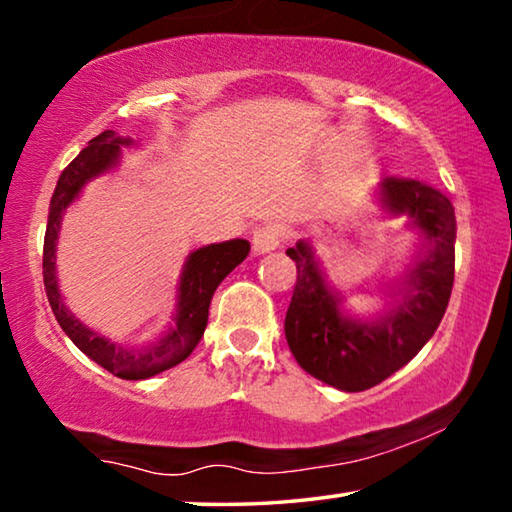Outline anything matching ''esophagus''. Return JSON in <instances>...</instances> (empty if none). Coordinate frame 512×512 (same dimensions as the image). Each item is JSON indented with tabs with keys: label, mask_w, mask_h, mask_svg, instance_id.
I'll use <instances>...</instances> for the list:
<instances>
[{
	"label": "esophagus",
	"mask_w": 512,
	"mask_h": 512,
	"mask_svg": "<svg viewBox=\"0 0 512 512\" xmlns=\"http://www.w3.org/2000/svg\"><path fill=\"white\" fill-rule=\"evenodd\" d=\"M281 244V228L277 224H263L254 228L251 233V247L254 254H270V251L279 249Z\"/></svg>",
	"instance_id": "34e87169"
}]
</instances>
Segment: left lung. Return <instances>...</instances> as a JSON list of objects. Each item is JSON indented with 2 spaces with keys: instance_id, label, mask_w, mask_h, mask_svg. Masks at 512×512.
Returning <instances> with one entry per match:
<instances>
[{
  "instance_id": "1",
  "label": "left lung",
  "mask_w": 512,
  "mask_h": 512,
  "mask_svg": "<svg viewBox=\"0 0 512 512\" xmlns=\"http://www.w3.org/2000/svg\"><path fill=\"white\" fill-rule=\"evenodd\" d=\"M374 198L383 214L406 217L422 238L418 256L385 284L388 300L376 316L346 314L342 293L328 284L311 242L286 249L298 268L286 342L307 374L344 392L374 388L416 358L439 328L455 281L453 203L429 184L399 177L381 180Z\"/></svg>"
}]
</instances>
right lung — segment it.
Segmentation results:
<instances>
[{"instance_id":"1","label":"right lung","mask_w":512,"mask_h":512,"mask_svg":"<svg viewBox=\"0 0 512 512\" xmlns=\"http://www.w3.org/2000/svg\"><path fill=\"white\" fill-rule=\"evenodd\" d=\"M129 145H133V138L120 136L115 131H103L92 138L85 150L62 170L55 194L50 198L48 228L46 240H43V284H46L48 302L53 307L57 323L87 358H92L96 365L108 369L110 374L120 376V379L143 381L189 358L205 332L214 291L249 256L251 247L247 240L235 238L191 251L182 265L180 281H177L173 321L150 342L124 346L110 342L106 335L87 328L64 305V295L57 284L59 228H62L64 212L83 194L85 184L120 166L122 147Z\"/></svg>"}]
</instances>
